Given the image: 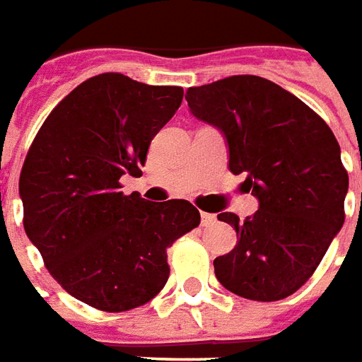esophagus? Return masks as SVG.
I'll return each mask as SVG.
<instances>
[{
    "instance_id": "obj_1",
    "label": "esophagus",
    "mask_w": 362,
    "mask_h": 362,
    "mask_svg": "<svg viewBox=\"0 0 362 362\" xmlns=\"http://www.w3.org/2000/svg\"><path fill=\"white\" fill-rule=\"evenodd\" d=\"M201 220L202 226H212V224H216V216H214V214H209V212H202Z\"/></svg>"
}]
</instances>
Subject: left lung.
I'll return each instance as SVG.
<instances>
[{
	"label": "left lung",
	"instance_id": "left-lung-1",
	"mask_svg": "<svg viewBox=\"0 0 362 362\" xmlns=\"http://www.w3.org/2000/svg\"><path fill=\"white\" fill-rule=\"evenodd\" d=\"M189 109L228 142V168L259 201L232 224L235 247L214 259L220 284L242 298L275 302L314 275L345 222L349 175L325 120L296 95L259 76H232L189 87Z\"/></svg>",
	"mask_w": 362,
	"mask_h": 362
}]
</instances>
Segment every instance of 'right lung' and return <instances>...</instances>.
<instances>
[{
	"instance_id": "1",
	"label": "right lung",
	"mask_w": 362,
	"mask_h": 362,
	"mask_svg": "<svg viewBox=\"0 0 362 362\" xmlns=\"http://www.w3.org/2000/svg\"><path fill=\"white\" fill-rule=\"evenodd\" d=\"M181 101L183 87L99 74L54 107L30 144L19 177L25 232L64 291L93 308L150 302L169 279L168 247L201 224L189 201L120 191V177L142 175Z\"/></svg>"
}]
</instances>
